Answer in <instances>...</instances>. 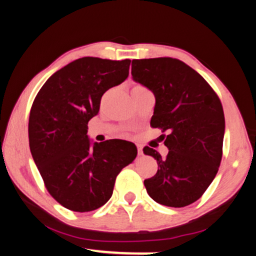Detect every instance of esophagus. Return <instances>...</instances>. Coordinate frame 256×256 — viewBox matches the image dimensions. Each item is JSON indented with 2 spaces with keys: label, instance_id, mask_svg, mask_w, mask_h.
<instances>
[{
  "label": "esophagus",
  "instance_id": "1",
  "mask_svg": "<svg viewBox=\"0 0 256 256\" xmlns=\"http://www.w3.org/2000/svg\"><path fill=\"white\" fill-rule=\"evenodd\" d=\"M136 146H138V156L144 154V150H142V146H141V144H136Z\"/></svg>",
  "mask_w": 256,
  "mask_h": 256
}]
</instances>
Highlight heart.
Masks as SVG:
<instances>
[{"mask_svg":"<svg viewBox=\"0 0 256 256\" xmlns=\"http://www.w3.org/2000/svg\"><path fill=\"white\" fill-rule=\"evenodd\" d=\"M136 88H138H138H144V86H136Z\"/></svg>","mask_w":256,"mask_h":256,"instance_id":"obj_1","label":"heart"}]
</instances>
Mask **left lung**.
I'll list each match as a JSON object with an SVG mask.
<instances>
[{
  "instance_id": "1",
  "label": "left lung",
  "mask_w": 256,
  "mask_h": 256,
  "mask_svg": "<svg viewBox=\"0 0 256 256\" xmlns=\"http://www.w3.org/2000/svg\"><path fill=\"white\" fill-rule=\"evenodd\" d=\"M132 78L154 94L151 126L168 131V154L144 146L158 164L144 180L150 198L159 204L183 208L196 202L218 172L222 157L224 115L209 84L180 60H132Z\"/></svg>"
}]
</instances>
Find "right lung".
Returning a JSON list of instances; mask_svg holds the SVG:
<instances>
[{
    "label": "right lung",
    "instance_id": "obj_1",
    "mask_svg": "<svg viewBox=\"0 0 256 256\" xmlns=\"http://www.w3.org/2000/svg\"><path fill=\"white\" fill-rule=\"evenodd\" d=\"M130 63L78 58L56 71L34 98L30 151L50 194L68 210L88 212L105 204L116 176L136 157L132 142H94L86 134L102 94L125 81Z\"/></svg>",
    "mask_w": 256,
    "mask_h": 256
}]
</instances>
